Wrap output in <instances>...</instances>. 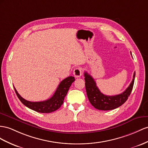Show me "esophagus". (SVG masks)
<instances>
[{"instance_id": "34e87169", "label": "esophagus", "mask_w": 148, "mask_h": 148, "mask_svg": "<svg viewBox=\"0 0 148 148\" xmlns=\"http://www.w3.org/2000/svg\"><path fill=\"white\" fill-rule=\"evenodd\" d=\"M73 74L74 75V76L75 77H80L82 74V69H81L80 67H77L74 70Z\"/></svg>"}]
</instances>
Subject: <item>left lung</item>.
<instances>
[{
    "label": "left lung",
    "instance_id": "left-lung-1",
    "mask_svg": "<svg viewBox=\"0 0 148 148\" xmlns=\"http://www.w3.org/2000/svg\"><path fill=\"white\" fill-rule=\"evenodd\" d=\"M131 54L132 55L131 52ZM135 73L133 79L128 88L122 93L115 96H106L102 93L96 86V83L92 77L87 72L84 73L85 86L87 96L89 101L93 106L97 109L109 111L114 109L123 105L128 99L133 88Z\"/></svg>",
    "mask_w": 148,
    "mask_h": 148
}]
</instances>
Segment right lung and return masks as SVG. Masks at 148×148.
<instances>
[{"label":"right lung","mask_w":148,"mask_h":148,"mask_svg":"<svg viewBox=\"0 0 148 148\" xmlns=\"http://www.w3.org/2000/svg\"><path fill=\"white\" fill-rule=\"evenodd\" d=\"M74 81V77L73 76H69L64 79L60 82L52 97L46 101L40 102H31L24 99L17 92L16 88H14L18 98L26 107L38 112L50 113L56 111L57 109L60 108L64 103V98H65L72 83Z\"/></svg>","instance_id":"1"}]
</instances>
